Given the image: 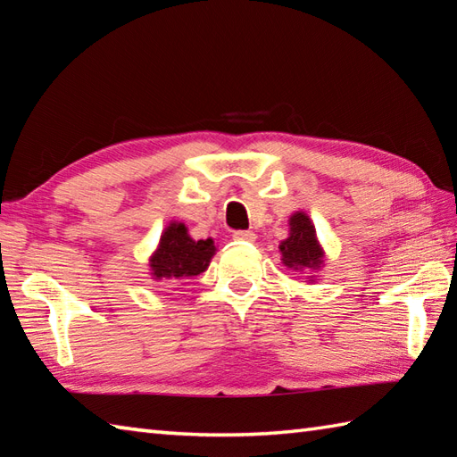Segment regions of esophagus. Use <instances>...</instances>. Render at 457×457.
<instances>
[{"label":"esophagus","instance_id":"obj_1","mask_svg":"<svg viewBox=\"0 0 457 457\" xmlns=\"http://www.w3.org/2000/svg\"><path fill=\"white\" fill-rule=\"evenodd\" d=\"M234 239L236 241H255L257 239V236L253 234V231H234Z\"/></svg>","mask_w":457,"mask_h":457}]
</instances>
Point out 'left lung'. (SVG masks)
<instances>
[{
	"instance_id": "8db88e82",
	"label": "left lung",
	"mask_w": 457,
	"mask_h": 457,
	"mask_svg": "<svg viewBox=\"0 0 457 457\" xmlns=\"http://www.w3.org/2000/svg\"><path fill=\"white\" fill-rule=\"evenodd\" d=\"M280 253H283V263L290 269H316L322 263L324 253L306 213L298 212L290 218V236L280 244Z\"/></svg>"
}]
</instances>
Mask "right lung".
Listing matches in <instances>:
<instances>
[{
  "instance_id": "add662e5",
  "label": "right lung",
  "mask_w": 457,
  "mask_h": 457,
  "mask_svg": "<svg viewBox=\"0 0 457 457\" xmlns=\"http://www.w3.org/2000/svg\"><path fill=\"white\" fill-rule=\"evenodd\" d=\"M216 253L212 239L194 241L182 223H170L161 236L157 253L151 257L154 278H184L200 275L208 269Z\"/></svg>"
}]
</instances>
